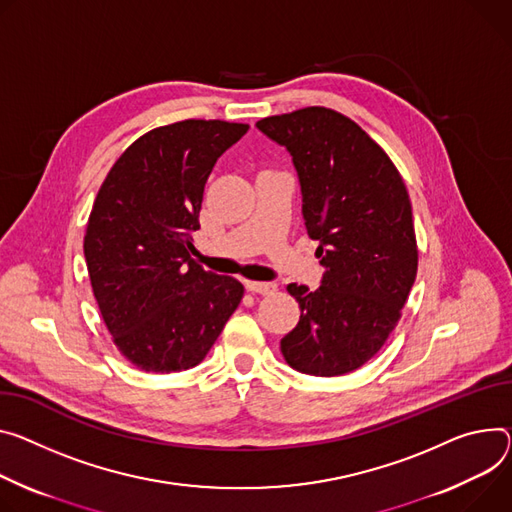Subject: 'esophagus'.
<instances>
[{"label":"esophagus","instance_id":"obj_1","mask_svg":"<svg viewBox=\"0 0 512 512\" xmlns=\"http://www.w3.org/2000/svg\"><path fill=\"white\" fill-rule=\"evenodd\" d=\"M245 288L253 294H263V296L273 294L277 290V286L273 282H245Z\"/></svg>","mask_w":512,"mask_h":512}]
</instances>
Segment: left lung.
<instances>
[{"instance_id":"8db88e82","label":"left lung","mask_w":512,"mask_h":512,"mask_svg":"<svg viewBox=\"0 0 512 512\" xmlns=\"http://www.w3.org/2000/svg\"><path fill=\"white\" fill-rule=\"evenodd\" d=\"M257 128L292 157L304 224L324 267L316 290L288 286L300 320L282 353L308 376L349 374L382 349L414 284L406 185L382 147L335 110L312 106Z\"/></svg>"}]
</instances>
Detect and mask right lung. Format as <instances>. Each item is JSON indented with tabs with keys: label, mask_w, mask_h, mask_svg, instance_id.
I'll return each mask as SVG.
<instances>
[{
	"label": "right lung",
	"mask_w": 512,
	"mask_h": 512,
	"mask_svg": "<svg viewBox=\"0 0 512 512\" xmlns=\"http://www.w3.org/2000/svg\"><path fill=\"white\" fill-rule=\"evenodd\" d=\"M249 130L183 120L134 141L91 208L83 241L91 288L120 353L169 374L198 365L243 298V284L192 259L204 185Z\"/></svg>",
	"instance_id": "add662e5"
}]
</instances>
